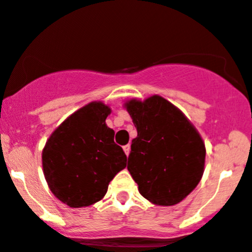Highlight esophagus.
Listing matches in <instances>:
<instances>
[{"label": "esophagus", "instance_id": "34e87169", "mask_svg": "<svg viewBox=\"0 0 252 252\" xmlns=\"http://www.w3.org/2000/svg\"><path fill=\"white\" fill-rule=\"evenodd\" d=\"M123 150H124V153H126V155L128 156L129 154H130V145H129V144H128V145H124Z\"/></svg>", "mask_w": 252, "mask_h": 252}]
</instances>
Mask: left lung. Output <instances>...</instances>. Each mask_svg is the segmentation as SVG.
I'll return each mask as SVG.
<instances>
[{"mask_svg": "<svg viewBox=\"0 0 252 252\" xmlns=\"http://www.w3.org/2000/svg\"><path fill=\"white\" fill-rule=\"evenodd\" d=\"M138 135L131 140L128 171L141 196L156 206H175L201 181L206 146L193 124L161 96L124 103Z\"/></svg>", "mask_w": 252, "mask_h": 252, "instance_id": "obj_1", "label": "left lung"}]
</instances>
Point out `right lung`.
Listing matches in <instances>:
<instances>
[{
    "instance_id": "add662e5",
    "label": "right lung",
    "mask_w": 252,
    "mask_h": 252,
    "mask_svg": "<svg viewBox=\"0 0 252 252\" xmlns=\"http://www.w3.org/2000/svg\"><path fill=\"white\" fill-rule=\"evenodd\" d=\"M111 108L91 102L67 117L50 135L41 154L50 191L71 208L91 206L107 193L126 155L114 143L106 118Z\"/></svg>"
}]
</instances>
